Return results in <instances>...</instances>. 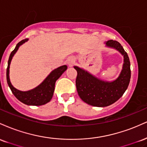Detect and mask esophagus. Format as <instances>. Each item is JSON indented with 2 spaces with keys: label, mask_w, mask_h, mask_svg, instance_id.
<instances>
[{
  "label": "esophagus",
  "mask_w": 147,
  "mask_h": 147,
  "mask_svg": "<svg viewBox=\"0 0 147 147\" xmlns=\"http://www.w3.org/2000/svg\"><path fill=\"white\" fill-rule=\"evenodd\" d=\"M74 63H75V60L72 59H69L68 62V65H70V66H72V65L74 64Z\"/></svg>",
  "instance_id": "esophagus-1"
}]
</instances>
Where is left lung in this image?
Masks as SVG:
<instances>
[{
	"mask_svg": "<svg viewBox=\"0 0 147 147\" xmlns=\"http://www.w3.org/2000/svg\"><path fill=\"white\" fill-rule=\"evenodd\" d=\"M106 47L113 48L124 57L122 69L117 78L111 82L104 81L78 66L76 87L80 98L89 105L97 107L110 106L120 98L127 89L131 79V64L129 56L119 42L109 40Z\"/></svg>",
	"mask_w": 147,
	"mask_h": 147,
	"instance_id": "left-lung-1",
	"label": "left lung"
}]
</instances>
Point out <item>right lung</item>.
Here are the masks:
<instances>
[{
    "mask_svg": "<svg viewBox=\"0 0 147 147\" xmlns=\"http://www.w3.org/2000/svg\"><path fill=\"white\" fill-rule=\"evenodd\" d=\"M28 41V38H25V39L20 41L15 47L14 50L10 54L9 60H8L7 68V82L8 86L11 89L12 93L20 102L29 106L44 105L51 100L54 94V91H55L56 81L67 70L68 67L66 65H64L53 70L49 74L48 77L43 81L42 83L32 90L21 91L16 89V88L13 86L9 79L10 63H11L13 57L17 52L19 47Z\"/></svg>",
    "mask_w": 147,
    "mask_h": 147,
    "instance_id": "add662e5",
    "label": "right lung"
}]
</instances>
